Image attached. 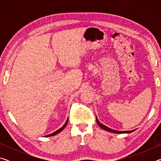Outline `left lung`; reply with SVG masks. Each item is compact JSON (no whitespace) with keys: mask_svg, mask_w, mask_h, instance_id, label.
Masks as SVG:
<instances>
[{"mask_svg":"<svg viewBox=\"0 0 161 161\" xmlns=\"http://www.w3.org/2000/svg\"><path fill=\"white\" fill-rule=\"evenodd\" d=\"M96 120H97V122L98 125H99V126L101 128H102V129H104V130H107V131L112 132V133H130V132L133 131V130H129V131H118V130H115L111 129H109V128H108V127H107V126H104V125H103V124H101L100 122H99V121H98V119H97V117H96Z\"/></svg>","mask_w":161,"mask_h":161,"instance_id":"8db88e82","label":"left lung"}]
</instances>
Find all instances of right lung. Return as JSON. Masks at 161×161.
Listing matches in <instances>:
<instances>
[{
    "label": "right lung",
    "instance_id": "right-lung-1",
    "mask_svg": "<svg viewBox=\"0 0 161 161\" xmlns=\"http://www.w3.org/2000/svg\"><path fill=\"white\" fill-rule=\"evenodd\" d=\"M67 122H68V119L67 120V121H66V123L64 124V125L62 127H61L60 129H58V130H56V131H54V133H51V134H49V135H47V136H45L46 137H48V136H54V135H56V134H58V133H60L62 130H63L65 127H66V126H67Z\"/></svg>",
    "mask_w": 161,
    "mask_h": 161
}]
</instances>
